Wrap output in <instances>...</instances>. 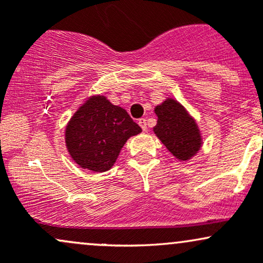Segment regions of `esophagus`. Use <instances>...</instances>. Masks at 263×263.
<instances>
[{"mask_svg":"<svg viewBox=\"0 0 263 263\" xmlns=\"http://www.w3.org/2000/svg\"><path fill=\"white\" fill-rule=\"evenodd\" d=\"M138 125L141 126V128L143 129V131H147V121H146V119H141L140 121H138Z\"/></svg>","mask_w":263,"mask_h":263,"instance_id":"34e87169","label":"esophagus"}]
</instances>
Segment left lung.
Returning <instances> with one entry per match:
<instances>
[{
	"label": "left lung",
	"mask_w": 263,
	"mask_h": 263,
	"mask_svg": "<svg viewBox=\"0 0 263 263\" xmlns=\"http://www.w3.org/2000/svg\"><path fill=\"white\" fill-rule=\"evenodd\" d=\"M157 125L153 127L162 142L178 161L192 159L203 146V137L194 117L176 99L167 98L155 107Z\"/></svg>",
	"instance_id": "obj_1"
}]
</instances>
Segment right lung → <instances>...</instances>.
<instances>
[{
    "label": "right lung",
    "mask_w": 263,
    "mask_h": 263,
    "mask_svg": "<svg viewBox=\"0 0 263 263\" xmlns=\"http://www.w3.org/2000/svg\"><path fill=\"white\" fill-rule=\"evenodd\" d=\"M142 128L121 106L104 95H91L65 126L69 156L83 170L101 173L112 168L122 147Z\"/></svg>",
    "instance_id": "obj_1"
}]
</instances>
